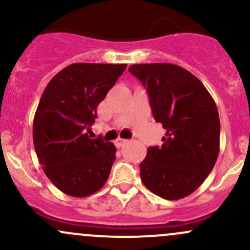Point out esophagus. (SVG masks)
<instances>
[{
    "label": "esophagus",
    "mask_w": 250,
    "mask_h": 250,
    "mask_svg": "<svg viewBox=\"0 0 250 250\" xmlns=\"http://www.w3.org/2000/svg\"><path fill=\"white\" fill-rule=\"evenodd\" d=\"M128 142V140H125V139H121V138H119V139H116L115 140V146H116L117 148H121V147H123L125 146V144H127Z\"/></svg>",
    "instance_id": "34e87169"
}]
</instances>
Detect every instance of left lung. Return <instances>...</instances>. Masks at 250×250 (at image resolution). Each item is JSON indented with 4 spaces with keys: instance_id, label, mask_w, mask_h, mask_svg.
<instances>
[{
    "instance_id": "obj_1",
    "label": "left lung",
    "mask_w": 250,
    "mask_h": 250,
    "mask_svg": "<svg viewBox=\"0 0 250 250\" xmlns=\"http://www.w3.org/2000/svg\"><path fill=\"white\" fill-rule=\"evenodd\" d=\"M149 96L156 122L166 129L161 147H149L140 177L149 191L177 201L196 191L219 153L218 110L207 87L185 68L167 62L128 68Z\"/></svg>"
}]
</instances>
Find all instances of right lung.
<instances>
[{"instance_id": "right-lung-1", "label": "right lung", "mask_w": 250, "mask_h": 250, "mask_svg": "<svg viewBox=\"0 0 250 250\" xmlns=\"http://www.w3.org/2000/svg\"><path fill=\"white\" fill-rule=\"evenodd\" d=\"M125 64H71L43 90L33 121V142L40 165L60 191L72 197L97 192L108 180L116 148L87 133Z\"/></svg>"}]
</instances>
